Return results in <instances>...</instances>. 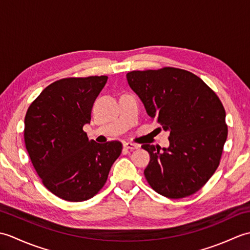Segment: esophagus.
<instances>
[{"mask_svg":"<svg viewBox=\"0 0 250 250\" xmlns=\"http://www.w3.org/2000/svg\"><path fill=\"white\" fill-rule=\"evenodd\" d=\"M124 147L126 148V149H130V150H134V149H137L140 146L136 145V144H133V143H125L124 144Z\"/></svg>","mask_w":250,"mask_h":250,"instance_id":"esophagus-1","label":"esophagus"}]
</instances>
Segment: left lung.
<instances>
[{
	"mask_svg": "<svg viewBox=\"0 0 250 250\" xmlns=\"http://www.w3.org/2000/svg\"><path fill=\"white\" fill-rule=\"evenodd\" d=\"M147 114L169 132L167 148L144 144L150 187L169 199L195 193L219 166L228 136L226 111L217 94L194 74L175 67L126 74Z\"/></svg>",
	"mask_w": 250,
	"mask_h": 250,
	"instance_id": "obj_1",
	"label": "left lung"
}]
</instances>
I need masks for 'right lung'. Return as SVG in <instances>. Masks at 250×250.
Returning <instances> with one entry per match:
<instances>
[{"label":"right lung","mask_w":250,"mask_h":250,"mask_svg":"<svg viewBox=\"0 0 250 250\" xmlns=\"http://www.w3.org/2000/svg\"><path fill=\"white\" fill-rule=\"evenodd\" d=\"M107 76L63 78L50 83L29 106L24 118L25 148L45 187L70 202L91 199L103 188L120 156L118 141H89L95 99Z\"/></svg>","instance_id":"obj_1"}]
</instances>
